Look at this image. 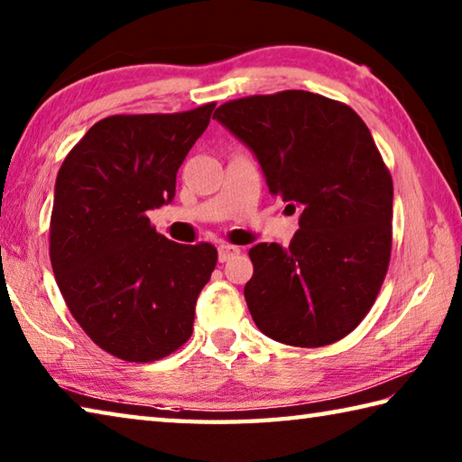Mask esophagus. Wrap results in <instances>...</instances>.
Masks as SVG:
<instances>
[{
  "label": "esophagus",
  "instance_id": "obj_1",
  "mask_svg": "<svg viewBox=\"0 0 462 462\" xmlns=\"http://www.w3.org/2000/svg\"><path fill=\"white\" fill-rule=\"evenodd\" d=\"M240 248L234 246V245H228V242H222L220 246H217V256H220V263H226L230 261L234 254H238Z\"/></svg>",
  "mask_w": 462,
  "mask_h": 462
}]
</instances>
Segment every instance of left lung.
Returning a JSON list of instances; mask_svg holds the SVG:
<instances>
[{
	"label": "left lung",
	"mask_w": 462,
	"mask_h": 462,
	"mask_svg": "<svg viewBox=\"0 0 462 462\" xmlns=\"http://www.w3.org/2000/svg\"><path fill=\"white\" fill-rule=\"evenodd\" d=\"M214 118L253 148L269 193L301 208L289 248L248 250L254 324L289 346L342 340L377 300L393 240V181L369 128L350 106L301 89L226 101Z\"/></svg>",
	"instance_id": "left-lung-1"
}]
</instances>
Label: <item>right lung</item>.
Returning <instances> with one entry per match:
<instances>
[{
    "label": "right lung",
    "instance_id": "obj_1",
    "mask_svg": "<svg viewBox=\"0 0 462 462\" xmlns=\"http://www.w3.org/2000/svg\"><path fill=\"white\" fill-rule=\"evenodd\" d=\"M216 104L99 120L62 161L51 216V264L83 332L128 363L165 358L189 340L212 277L209 242L177 245L148 209L175 198L177 171Z\"/></svg>",
    "mask_w": 462,
    "mask_h": 462
}]
</instances>
